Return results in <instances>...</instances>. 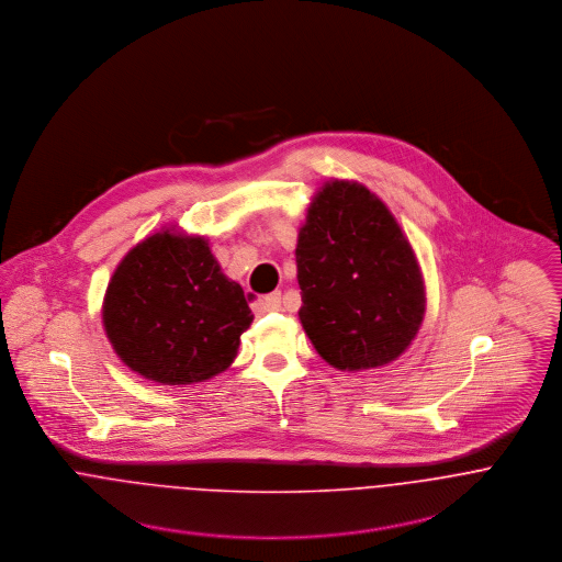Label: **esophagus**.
<instances>
[{
    "label": "esophagus",
    "mask_w": 562,
    "mask_h": 562,
    "mask_svg": "<svg viewBox=\"0 0 562 562\" xmlns=\"http://www.w3.org/2000/svg\"><path fill=\"white\" fill-rule=\"evenodd\" d=\"M280 304H282V295H280V293H271V295H265V297L254 300V311L276 312L280 311Z\"/></svg>",
    "instance_id": "obj_1"
}]
</instances>
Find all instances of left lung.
Listing matches in <instances>:
<instances>
[{
  "instance_id": "left-lung-1",
  "label": "left lung",
  "mask_w": 562,
  "mask_h": 562,
  "mask_svg": "<svg viewBox=\"0 0 562 562\" xmlns=\"http://www.w3.org/2000/svg\"><path fill=\"white\" fill-rule=\"evenodd\" d=\"M300 321L338 371L396 360L416 338L427 293L420 265L371 189L331 179L312 198L297 235Z\"/></svg>"
}]
</instances>
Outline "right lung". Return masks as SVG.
Segmentation results:
<instances>
[{
	"instance_id": "obj_1",
	"label": "right lung",
	"mask_w": 562,
	"mask_h": 562,
	"mask_svg": "<svg viewBox=\"0 0 562 562\" xmlns=\"http://www.w3.org/2000/svg\"><path fill=\"white\" fill-rule=\"evenodd\" d=\"M251 318L244 289L222 273L209 241L177 228L126 251L103 300V327L116 356L164 385L226 371Z\"/></svg>"
}]
</instances>
